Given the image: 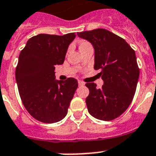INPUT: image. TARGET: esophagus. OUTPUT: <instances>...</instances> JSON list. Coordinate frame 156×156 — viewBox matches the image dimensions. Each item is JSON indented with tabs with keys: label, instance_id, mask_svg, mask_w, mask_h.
Returning <instances> with one entry per match:
<instances>
[{
	"label": "esophagus",
	"instance_id": "34e87169",
	"mask_svg": "<svg viewBox=\"0 0 156 156\" xmlns=\"http://www.w3.org/2000/svg\"><path fill=\"white\" fill-rule=\"evenodd\" d=\"M85 85V82H82V81H78V86H84Z\"/></svg>",
	"mask_w": 156,
	"mask_h": 156
}]
</instances>
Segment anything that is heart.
<instances>
[{
    "label": "heart",
    "instance_id": "1",
    "mask_svg": "<svg viewBox=\"0 0 156 156\" xmlns=\"http://www.w3.org/2000/svg\"><path fill=\"white\" fill-rule=\"evenodd\" d=\"M89 47H92V45L90 44V42L86 41V40H82L79 43V49H80V51L86 48H89Z\"/></svg>",
    "mask_w": 156,
    "mask_h": 156
}]
</instances>
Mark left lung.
Returning a JSON list of instances; mask_svg holds the SVG:
<instances>
[{
	"instance_id": "left-lung-1",
	"label": "left lung",
	"mask_w": 156,
	"mask_h": 156,
	"mask_svg": "<svg viewBox=\"0 0 156 156\" xmlns=\"http://www.w3.org/2000/svg\"><path fill=\"white\" fill-rule=\"evenodd\" d=\"M77 34L94 46V69L101 70L104 81L101 89L94 82L86 84L89 112L99 120H114L129 108L136 90L140 69L135 51L123 38L103 28Z\"/></svg>"
}]
</instances>
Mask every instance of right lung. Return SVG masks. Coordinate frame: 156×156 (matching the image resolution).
Instances as JSON below:
<instances>
[{"instance_id":"add662e5","label":"right lung","mask_w":156,"mask_h":156,"mask_svg":"<svg viewBox=\"0 0 156 156\" xmlns=\"http://www.w3.org/2000/svg\"><path fill=\"white\" fill-rule=\"evenodd\" d=\"M74 32L64 36L40 34L31 37L20 51L16 80L22 102L32 117L40 122H58L67 114L78 88V81H56V65L63 63Z\"/></svg>"}]
</instances>
